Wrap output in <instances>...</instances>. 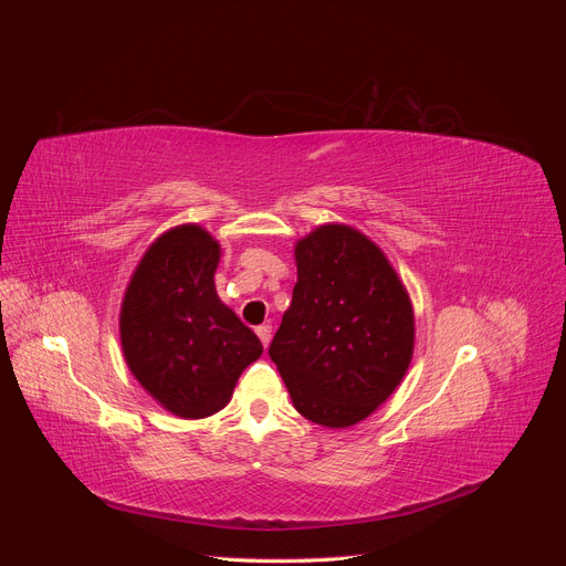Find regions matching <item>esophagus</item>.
<instances>
[{"mask_svg":"<svg viewBox=\"0 0 566 566\" xmlns=\"http://www.w3.org/2000/svg\"><path fill=\"white\" fill-rule=\"evenodd\" d=\"M256 337L262 339L264 347H269V342H271V325H269V323L260 325V328H256Z\"/></svg>","mask_w":566,"mask_h":566,"instance_id":"1","label":"esophagus"}]
</instances>
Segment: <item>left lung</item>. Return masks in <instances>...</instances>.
<instances>
[{
    "label": "left lung",
    "instance_id": "1",
    "mask_svg": "<svg viewBox=\"0 0 566 566\" xmlns=\"http://www.w3.org/2000/svg\"><path fill=\"white\" fill-rule=\"evenodd\" d=\"M293 302L269 347L306 420L342 430L366 420L403 380L416 316L385 252L347 224L295 243Z\"/></svg>",
    "mask_w": 566,
    "mask_h": 566
}]
</instances>
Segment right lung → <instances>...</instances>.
Returning <instances> with one entry per match:
<instances>
[{
    "mask_svg": "<svg viewBox=\"0 0 566 566\" xmlns=\"http://www.w3.org/2000/svg\"><path fill=\"white\" fill-rule=\"evenodd\" d=\"M217 238L198 224L165 231L136 264L119 306L125 361L153 399L184 420L231 401L262 342L219 300Z\"/></svg>",
    "mask_w": 566,
    "mask_h": 566,
    "instance_id": "add662e5",
    "label": "right lung"
}]
</instances>
